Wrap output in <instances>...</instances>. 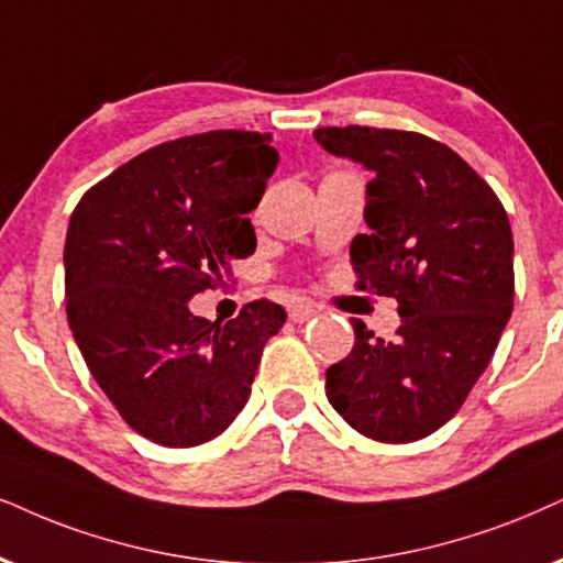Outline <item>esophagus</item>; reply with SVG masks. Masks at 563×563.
I'll return each mask as SVG.
<instances>
[{"label": "esophagus", "instance_id": "esophagus-1", "mask_svg": "<svg viewBox=\"0 0 563 563\" xmlns=\"http://www.w3.org/2000/svg\"><path fill=\"white\" fill-rule=\"evenodd\" d=\"M311 317H317V309H314V306H311V303H306V301L290 303V309H288V319H290V322L303 324V322H309Z\"/></svg>", "mask_w": 563, "mask_h": 563}]
</instances>
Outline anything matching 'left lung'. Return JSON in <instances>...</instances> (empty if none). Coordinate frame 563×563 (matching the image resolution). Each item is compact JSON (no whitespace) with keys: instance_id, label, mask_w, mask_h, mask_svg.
<instances>
[{"instance_id":"8db88e82","label":"left lung","mask_w":563,"mask_h":563,"mask_svg":"<svg viewBox=\"0 0 563 563\" xmlns=\"http://www.w3.org/2000/svg\"><path fill=\"white\" fill-rule=\"evenodd\" d=\"M327 153L372 170L366 233L351 244L361 290L397 298L395 340L353 319L355 345L327 368V400L368 439L441 429L486 372L515 303V241L494 189L418 132L322 126Z\"/></svg>"}]
</instances>
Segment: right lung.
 I'll use <instances>...</instances> for the list:
<instances>
[{
    "mask_svg": "<svg viewBox=\"0 0 563 563\" xmlns=\"http://www.w3.org/2000/svg\"><path fill=\"white\" fill-rule=\"evenodd\" d=\"M277 161L267 132L170 140L85 191L69 218V330L119 416L155 444L197 446L229 429L286 322L273 301L225 324L189 311L257 249L249 212Z\"/></svg>",
    "mask_w": 563,
    "mask_h": 563,
    "instance_id": "1",
    "label": "right lung"
}]
</instances>
